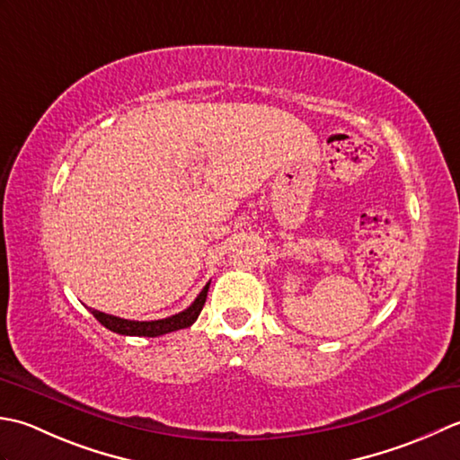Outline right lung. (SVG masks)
<instances>
[{
    "instance_id": "obj_1",
    "label": "right lung",
    "mask_w": 460,
    "mask_h": 460,
    "mask_svg": "<svg viewBox=\"0 0 460 460\" xmlns=\"http://www.w3.org/2000/svg\"><path fill=\"white\" fill-rule=\"evenodd\" d=\"M210 282L202 288L199 297L194 299L190 307H186L184 312L174 314L171 317H164V320H155V322H135V320H123V317L109 315L105 312H99V309H91V314L97 317L101 325H105L107 330L120 333V335H137V337H158L164 333H171L176 330H184V327H190L204 307L206 296H208Z\"/></svg>"
}]
</instances>
